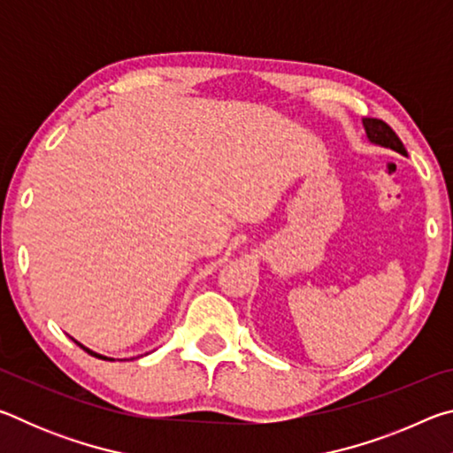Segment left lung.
I'll return each instance as SVG.
<instances>
[{"instance_id":"left-lung-1","label":"left lung","mask_w":453,"mask_h":453,"mask_svg":"<svg viewBox=\"0 0 453 453\" xmlns=\"http://www.w3.org/2000/svg\"><path fill=\"white\" fill-rule=\"evenodd\" d=\"M364 127H365L367 140L372 143H378L381 148H389L397 153H402V156H408L402 140L395 135L394 129L389 127L386 121L375 119V118H364Z\"/></svg>"}]
</instances>
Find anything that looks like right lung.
Listing matches in <instances>:
<instances>
[{
  "mask_svg": "<svg viewBox=\"0 0 453 453\" xmlns=\"http://www.w3.org/2000/svg\"><path fill=\"white\" fill-rule=\"evenodd\" d=\"M75 342V340H73ZM75 343H78V346L83 349V351H88V354H91V356H96V357H102V359H110V357H105V356H99V354H96V351H91V349H88L86 346H81V343L80 342H75Z\"/></svg>",
  "mask_w": 453,
  "mask_h": 453,
  "instance_id": "1",
  "label": "right lung"
}]
</instances>
